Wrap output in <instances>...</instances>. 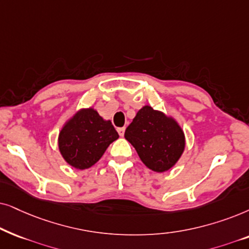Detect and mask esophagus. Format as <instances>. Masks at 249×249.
Instances as JSON below:
<instances>
[{
  "label": "esophagus",
  "mask_w": 249,
  "mask_h": 249,
  "mask_svg": "<svg viewBox=\"0 0 249 249\" xmlns=\"http://www.w3.org/2000/svg\"><path fill=\"white\" fill-rule=\"evenodd\" d=\"M117 132H118V134L121 135V137H124L125 127H119V128H117Z\"/></svg>",
  "instance_id": "34e87169"
}]
</instances>
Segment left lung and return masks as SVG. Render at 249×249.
<instances>
[{"label": "left lung", "instance_id": "obj_1", "mask_svg": "<svg viewBox=\"0 0 249 249\" xmlns=\"http://www.w3.org/2000/svg\"><path fill=\"white\" fill-rule=\"evenodd\" d=\"M124 137L145 166L157 173L171 170L183 154L185 138L173 117L144 106L137 112Z\"/></svg>", "mask_w": 249, "mask_h": 249}]
</instances>
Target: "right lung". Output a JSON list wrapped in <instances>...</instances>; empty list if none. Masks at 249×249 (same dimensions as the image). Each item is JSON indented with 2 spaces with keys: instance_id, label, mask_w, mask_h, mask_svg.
I'll return each mask as SVG.
<instances>
[{
  "instance_id": "add662e5",
  "label": "right lung",
  "mask_w": 249,
  "mask_h": 249,
  "mask_svg": "<svg viewBox=\"0 0 249 249\" xmlns=\"http://www.w3.org/2000/svg\"><path fill=\"white\" fill-rule=\"evenodd\" d=\"M119 135L110 121L93 108L75 112L62 126L58 138L59 150L71 166L86 170L93 166Z\"/></svg>"
}]
</instances>
